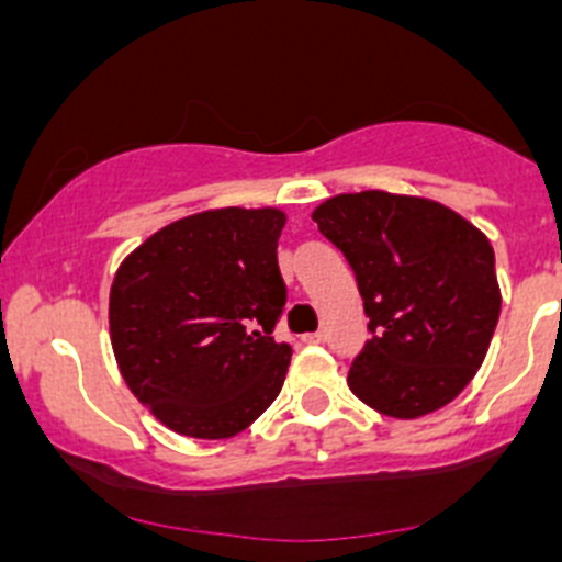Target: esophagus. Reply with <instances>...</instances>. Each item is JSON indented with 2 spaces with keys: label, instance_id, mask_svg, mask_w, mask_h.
Masks as SVG:
<instances>
[{
  "label": "esophagus",
  "instance_id": "obj_1",
  "mask_svg": "<svg viewBox=\"0 0 562 562\" xmlns=\"http://www.w3.org/2000/svg\"><path fill=\"white\" fill-rule=\"evenodd\" d=\"M305 340L307 344H324V340H327V333H324V329H318V333L305 335Z\"/></svg>",
  "mask_w": 562,
  "mask_h": 562
}]
</instances>
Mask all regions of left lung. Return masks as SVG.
Returning <instances> with one entry per match:
<instances>
[{"mask_svg":"<svg viewBox=\"0 0 562 562\" xmlns=\"http://www.w3.org/2000/svg\"><path fill=\"white\" fill-rule=\"evenodd\" d=\"M313 222L352 266L371 338L349 369L360 402L418 418L482 366L502 311L494 246L447 204L387 191L338 193Z\"/></svg>","mask_w":562,"mask_h":562,"instance_id":"obj_1","label":"left lung"}]
</instances>
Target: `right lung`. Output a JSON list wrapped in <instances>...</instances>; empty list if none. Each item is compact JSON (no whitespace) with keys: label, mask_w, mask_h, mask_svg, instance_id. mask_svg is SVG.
<instances>
[{"label":"right lung","mask_w":562,"mask_h":562,"mask_svg":"<svg viewBox=\"0 0 562 562\" xmlns=\"http://www.w3.org/2000/svg\"><path fill=\"white\" fill-rule=\"evenodd\" d=\"M277 207L202 210L166 224L122 260L110 285V344L151 416L188 438L249 427L285 382Z\"/></svg>","instance_id":"add662e5"}]
</instances>
